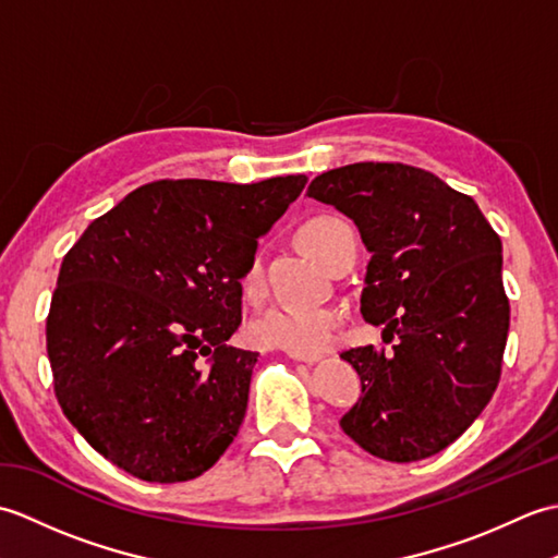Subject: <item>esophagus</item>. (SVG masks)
I'll use <instances>...</instances> for the list:
<instances>
[{
  "mask_svg": "<svg viewBox=\"0 0 558 558\" xmlns=\"http://www.w3.org/2000/svg\"><path fill=\"white\" fill-rule=\"evenodd\" d=\"M292 360H298V362H306V364H314V362H318L322 360V354H300V352H288Z\"/></svg>",
  "mask_w": 558,
  "mask_h": 558,
  "instance_id": "1",
  "label": "esophagus"
}]
</instances>
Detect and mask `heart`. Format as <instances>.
Masks as SVG:
<instances>
[{
    "mask_svg": "<svg viewBox=\"0 0 558 558\" xmlns=\"http://www.w3.org/2000/svg\"><path fill=\"white\" fill-rule=\"evenodd\" d=\"M350 230V225L333 216L314 218L304 225L302 240L312 252L326 260L340 232ZM244 292L256 294L264 288V260L256 254L244 270L242 278ZM342 322V312L336 304H312V302H290L278 300L258 312L248 326V333L264 348H278L286 352L316 354L326 350L336 340L338 326Z\"/></svg>",
    "mask_w": 558,
    "mask_h": 558,
    "instance_id": "heart-1",
    "label": "heart"
}]
</instances>
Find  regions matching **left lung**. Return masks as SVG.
Returning a JSON list of instances; mask_svg holds the SVG:
<instances>
[{
	"instance_id": "left-lung-1",
	"label": "left lung",
	"mask_w": 558,
	"mask_h": 558,
	"mask_svg": "<svg viewBox=\"0 0 558 558\" xmlns=\"http://www.w3.org/2000/svg\"><path fill=\"white\" fill-rule=\"evenodd\" d=\"M306 194L357 225L372 254L360 312L393 342L340 354L362 381L342 432L390 462L429 458L499 386L511 322L499 234L468 194L402 162L328 170Z\"/></svg>"
}]
</instances>
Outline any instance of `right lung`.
Returning <instances> with one entry per match:
<instances>
[{
    "mask_svg": "<svg viewBox=\"0 0 558 558\" xmlns=\"http://www.w3.org/2000/svg\"><path fill=\"white\" fill-rule=\"evenodd\" d=\"M304 184L150 182L69 248L47 314L54 396L112 465L172 484L228 450L258 357L228 345L244 270Z\"/></svg>",
    "mask_w": 558,
    "mask_h": 558,
    "instance_id": "1",
    "label": "right lung"
}]
</instances>
